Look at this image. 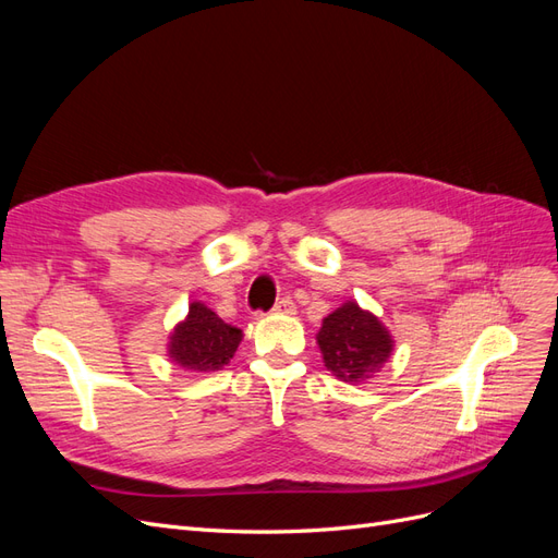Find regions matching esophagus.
<instances>
[{"label":"esophagus","mask_w":558,"mask_h":558,"mask_svg":"<svg viewBox=\"0 0 558 558\" xmlns=\"http://www.w3.org/2000/svg\"><path fill=\"white\" fill-rule=\"evenodd\" d=\"M272 312L275 314H295V302L291 298H281Z\"/></svg>","instance_id":"1"}]
</instances>
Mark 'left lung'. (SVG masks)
<instances>
[{
  "instance_id": "8db88e82",
  "label": "left lung",
  "mask_w": 558,
  "mask_h": 558,
  "mask_svg": "<svg viewBox=\"0 0 558 558\" xmlns=\"http://www.w3.org/2000/svg\"><path fill=\"white\" fill-rule=\"evenodd\" d=\"M316 342L324 353L326 367L342 381H363L391 356V335L379 318L363 312L356 302H344L324 318Z\"/></svg>"
}]
</instances>
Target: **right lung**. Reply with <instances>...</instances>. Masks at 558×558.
Returning a JSON list of instances; mask_svg holds the SVG:
<instances>
[{"instance_id": "add662e5", "label": "right lung", "mask_w": 558, "mask_h": 558, "mask_svg": "<svg viewBox=\"0 0 558 558\" xmlns=\"http://www.w3.org/2000/svg\"><path fill=\"white\" fill-rule=\"evenodd\" d=\"M240 342V328L226 324L202 302H193L189 318L172 332L170 359L189 373L207 375L228 365Z\"/></svg>"}]
</instances>
